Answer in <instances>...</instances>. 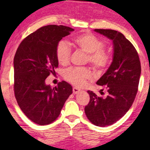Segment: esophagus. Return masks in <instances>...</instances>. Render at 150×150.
I'll return each instance as SVG.
<instances>
[{"label": "esophagus", "instance_id": "obj_1", "mask_svg": "<svg viewBox=\"0 0 150 150\" xmlns=\"http://www.w3.org/2000/svg\"><path fill=\"white\" fill-rule=\"evenodd\" d=\"M72 91H73L74 94H76V93H79V92L81 91V89L78 88L77 87H73V88H72Z\"/></svg>", "mask_w": 150, "mask_h": 150}]
</instances>
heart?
Returning a JSON list of instances; mask_svg holds the SVG:
<instances>
[{"label":"heart","mask_w":150,"mask_h":150,"mask_svg":"<svg viewBox=\"0 0 150 150\" xmlns=\"http://www.w3.org/2000/svg\"><path fill=\"white\" fill-rule=\"evenodd\" d=\"M74 43L87 54V61L97 70L104 69L111 61V56L104 50V43L99 38L90 33H85L75 37ZM71 55V48L65 40L59 42L56 48V57L59 64L67 65ZM91 76V72L86 67H72L64 72V78L75 86H81Z\"/></svg>","instance_id":"heart-1"}]
</instances>
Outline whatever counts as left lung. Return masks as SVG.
I'll return each mask as SVG.
<instances>
[{
    "instance_id": "obj_1",
    "label": "left lung",
    "mask_w": 150,
    "mask_h": 150,
    "mask_svg": "<svg viewBox=\"0 0 150 150\" xmlns=\"http://www.w3.org/2000/svg\"><path fill=\"white\" fill-rule=\"evenodd\" d=\"M94 31L112 41L113 57L107 72L96 82L107 89V96L99 97L88 91L90 101L85 107V113L93 125L105 127L120 120L132 105L138 91L141 64L136 48L120 32L104 29Z\"/></svg>"
}]
</instances>
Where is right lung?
I'll use <instances>...</instances> for the list:
<instances>
[{
  "mask_svg": "<svg viewBox=\"0 0 150 150\" xmlns=\"http://www.w3.org/2000/svg\"><path fill=\"white\" fill-rule=\"evenodd\" d=\"M74 31L63 25L42 27L25 38L13 58L14 94L19 107L30 120L44 125L54 122L72 93L65 81L51 88L46 84L51 73L56 74L59 62L56 48L59 42Z\"/></svg>",
  "mask_w": 150,
  "mask_h": 150,
  "instance_id": "add662e5",
  "label": "right lung"
}]
</instances>
